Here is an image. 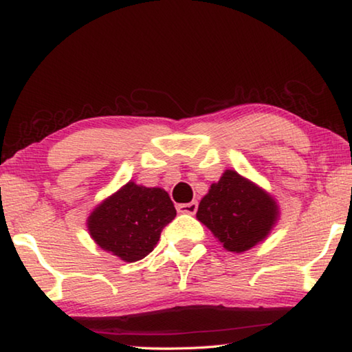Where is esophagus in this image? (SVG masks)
Listing matches in <instances>:
<instances>
[{
    "label": "esophagus",
    "instance_id": "esophagus-1",
    "mask_svg": "<svg viewBox=\"0 0 352 352\" xmlns=\"http://www.w3.org/2000/svg\"><path fill=\"white\" fill-rule=\"evenodd\" d=\"M197 208H199L197 201H189V204L178 205L177 210H178V212H183V214H195L197 212Z\"/></svg>",
    "mask_w": 352,
    "mask_h": 352
}]
</instances>
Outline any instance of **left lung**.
I'll list each match as a JSON object with an SVG mask.
<instances>
[{"instance_id":"8db88e82","label":"left lung","mask_w":352,"mask_h":352,"mask_svg":"<svg viewBox=\"0 0 352 352\" xmlns=\"http://www.w3.org/2000/svg\"><path fill=\"white\" fill-rule=\"evenodd\" d=\"M197 220L225 250L243 253L267 239L279 220V206L265 189L226 169L200 200Z\"/></svg>"}]
</instances>
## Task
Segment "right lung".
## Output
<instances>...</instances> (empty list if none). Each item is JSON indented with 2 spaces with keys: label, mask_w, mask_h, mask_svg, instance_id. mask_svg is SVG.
<instances>
[{
  "label": "right lung",
  "mask_w": 352,
  "mask_h": 352,
  "mask_svg": "<svg viewBox=\"0 0 352 352\" xmlns=\"http://www.w3.org/2000/svg\"><path fill=\"white\" fill-rule=\"evenodd\" d=\"M177 216L169 194L130 180L93 208L87 228L98 245L124 262H136L152 252L162 230Z\"/></svg>",
  "instance_id": "obj_1"
}]
</instances>
